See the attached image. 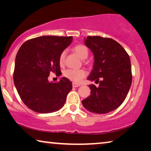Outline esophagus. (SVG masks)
Segmentation results:
<instances>
[{
	"label": "esophagus",
	"mask_w": 151,
	"mask_h": 151,
	"mask_svg": "<svg viewBox=\"0 0 151 151\" xmlns=\"http://www.w3.org/2000/svg\"><path fill=\"white\" fill-rule=\"evenodd\" d=\"M72 86H73V87H74V88H77V87H79V86H80V84H78V83H72Z\"/></svg>",
	"instance_id": "obj_1"
}]
</instances>
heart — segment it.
Segmentation results:
<instances>
[{
    "instance_id": "obj_1",
    "label": "heart",
    "mask_w": 151,
    "mask_h": 151,
    "mask_svg": "<svg viewBox=\"0 0 151 151\" xmlns=\"http://www.w3.org/2000/svg\"><path fill=\"white\" fill-rule=\"evenodd\" d=\"M73 50L81 59H86L88 56V50L84 45H77L73 46ZM66 53L65 51L62 52L59 56V63L63 65L64 63ZM65 77L72 81L74 83H79L82 82V79L86 76V72L83 69H67L63 72Z\"/></svg>"
}]
</instances>
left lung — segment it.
Masks as SVG:
<instances>
[{
    "label": "left lung",
    "mask_w": 151,
    "mask_h": 151,
    "mask_svg": "<svg viewBox=\"0 0 151 151\" xmlns=\"http://www.w3.org/2000/svg\"><path fill=\"white\" fill-rule=\"evenodd\" d=\"M84 43L94 57L93 69L88 78L99 83L89 85L90 96L82 101L86 109L105 114L119 107L132 84L131 62L128 54L117 42L101 36H88Z\"/></svg>",
    "instance_id": "1"
}]
</instances>
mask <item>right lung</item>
<instances>
[{
    "mask_svg": "<svg viewBox=\"0 0 151 151\" xmlns=\"http://www.w3.org/2000/svg\"><path fill=\"white\" fill-rule=\"evenodd\" d=\"M72 36H44L23 44L16 55L13 80L21 99L40 113L59 111L64 106L72 83L66 78L50 82V73L61 72L59 56L70 45Z\"/></svg>",
    "mask_w": 151,
    "mask_h": 151,
    "instance_id": "obj_1",
    "label": "right lung"
}]
</instances>
